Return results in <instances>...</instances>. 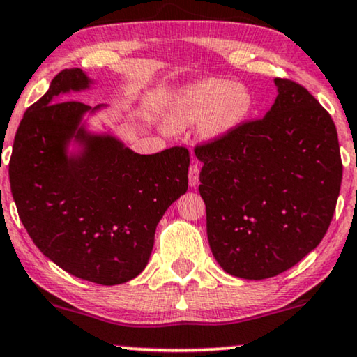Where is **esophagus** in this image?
I'll return each instance as SVG.
<instances>
[{
    "label": "esophagus",
    "mask_w": 357,
    "mask_h": 357,
    "mask_svg": "<svg viewBox=\"0 0 357 357\" xmlns=\"http://www.w3.org/2000/svg\"><path fill=\"white\" fill-rule=\"evenodd\" d=\"M188 183H190V187H198V183H199V165L198 164L190 165Z\"/></svg>",
    "instance_id": "34e87169"
}]
</instances>
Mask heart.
Listing matches in <instances>:
<instances>
[{
    "label": "heart",
    "mask_w": 357,
    "mask_h": 357,
    "mask_svg": "<svg viewBox=\"0 0 357 357\" xmlns=\"http://www.w3.org/2000/svg\"><path fill=\"white\" fill-rule=\"evenodd\" d=\"M255 99L241 82L203 79L180 87L164 105V126L170 133L198 125L203 141L227 138L250 116Z\"/></svg>",
    "instance_id": "1"
}]
</instances>
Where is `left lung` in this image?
I'll use <instances>...</instances> for the list:
<instances>
[{
  "label": "left lung",
  "mask_w": 357,
  "mask_h": 357,
  "mask_svg": "<svg viewBox=\"0 0 357 357\" xmlns=\"http://www.w3.org/2000/svg\"><path fill=\"white\" fill-rule=\"evenodd\" d=\"M275 86L261 120L195 149L209 247L243 280L280 275L319 245L343 177L328 112L296 82L276 77Z\"/></svg>",
  "instance_id": "8db88e82"
}]
</instances>
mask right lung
I'll return each instance as SVG.
<instances>
[{
  "label": "right lung",
  "mask_w": 357,
  "mask_h": 357,
  "mask_svg": "<svg viewBox=\"0 0 357 357\" xmlns=\"http://www.w3.org/2000/svg\"><path fill=\"white\" fill-rule=\"evenodd\" d=\"M63 70L24 114L9 160L19 218L43 255L70 275L102 286L133 280L148 265L155 227L187 193L190 154H138L89 116L107 109L63 100L94 84Z\"/></svg>",
  "instance_id": "obj_1"
}]
</instances>
